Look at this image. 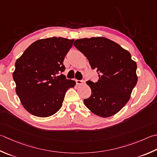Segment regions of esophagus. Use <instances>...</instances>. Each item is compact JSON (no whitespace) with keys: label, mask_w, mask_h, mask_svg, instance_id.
I'll return each instance as SVG.
<instances>
[{"label":"esophagus","mask_w":157,"mask_h":157,"mask_svg":"<svg viewBox=\"0 0 157 157\" xmlns=\"http://www.w3.org/2000/svg\"><path fill=\"white\" fill-rule=\"evenodd\" d=\"M75 82H76V84L78 85H82L84 84V80H78V79H76Z\"/></svg>","instance_id":"obj_1"}]
</instances>
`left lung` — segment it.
Masks as SVG:
<instances>
[{"instance_id": "left-lung-1", "label": "left lung", "mask_w": 157, "mask_h": 157, "mask_svg": "<svg viewBox=\"0 0 157 157\" xmlns=\"http://www.w3.org/2000/svg\"><path fill=\"white\" fill-rule=\"evenodd\" d=\"M73 45L99 72L98 82H86L92 93L84 100L85 105L101 117L116 114L129 100L137 82L136 63L127 50L105 37L77 39Z\"/></svg>"}]
</instances>
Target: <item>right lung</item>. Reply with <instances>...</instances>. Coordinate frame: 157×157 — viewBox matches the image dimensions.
Wrapping results in <instances>:
<instances>
[{
    "label": "right lung",
    "instance_id": "add662e5",
    "mask_svg": "<svg viewBox=\"0 0 157 157\" xmlns=\"http://www.w3.org/2000/svg\"><path fill=\"white\" fill-rule=\"evenodd\" d=\"M74 39L50 37L35 41L15 64V92L26 111L49 117L60 109L66 92L75 82L63 74L64 57Z\"/></svg>",
    "mask_w": 157,
    "mask_h": 157
}]
</instances>
